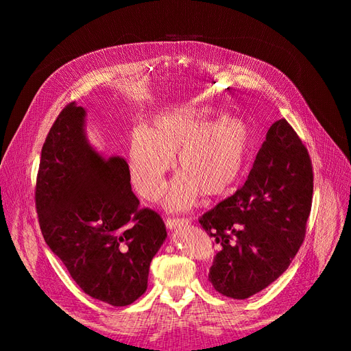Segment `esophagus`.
<instances>
[{
	"instance_id": "34e87169",
	"label": "esophagus",
	"mask_w": 351,
	"mask_h": 351,
	"mask_svg": "<svg viewBox=\"0 0 351 351\" xmlns=\"http://www.w3.org/2000/svg\"><path fill=\"white\" fill-rule=\"evenodd\" d=\"M190 220L189 219H167L166 220V226L170 230H175L181 226H189Z\"/></svg>"
}]
</instances>
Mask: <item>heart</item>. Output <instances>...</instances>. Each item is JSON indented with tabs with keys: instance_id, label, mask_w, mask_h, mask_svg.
Masks as SVG:
<instances>
[{
	"instance_id": "1",
	"label": "heart",
	"mask_w": 351,
	"mask_h": 351,
	"mask_svg": "<svg viewBox=\"0 0 351 351\" xmlns=\"http://www.w3.org/2000/svg\"><path fill=\"white\" fill-rule=\"evenodd\" d=\"M250 145V128L241 119L213 121L208 110H171L155 116L146 130L131 132L130 181L138 196L156 199L176 156L181 171L169 184L164 206L185 211L200 195L215 199L230 193L243 175Z\"/></svg>"
}]
</instances>
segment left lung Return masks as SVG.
Here are the masks:
<instances>
[{"instance_id": "left-lung-1", "label": "left lung", "mask_w": 351, "mask_h": 351, "mask_svg": "<svg viewBox=\"0 0 351 351\" xmlns=\"http://www.w3.org/2000/svg\"><path fill=\"white\" fill-rule=\"evenodd\" d=\"M312 191L306 147L285 119L276 121L247 181L199 220L220 245L208 276L215 291L249 299L287 270L304 240Z\"/></svg>"}]
</instances>
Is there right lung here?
I'll return each instance as SVG.
<instances>
[{
    "label": "right lung",
    "mask_w": 351,
    "mask_h": 351,
    "mask_svg": "<svg viewBox=\"0 0 351 351\" xmlns=\"http://www.w3.org/2000/svg\"><path fill=\"white\" fill-rule=\"evenodd\" d=\"M86 114L71 102L49 130L36 210L45 243L78 287L111 306H128L145 294L167 232L158 214L140 210L126 160L104 156L90 145Z\"/></svg>",
    "instance_id": "obj_1"
}]
</instances>
